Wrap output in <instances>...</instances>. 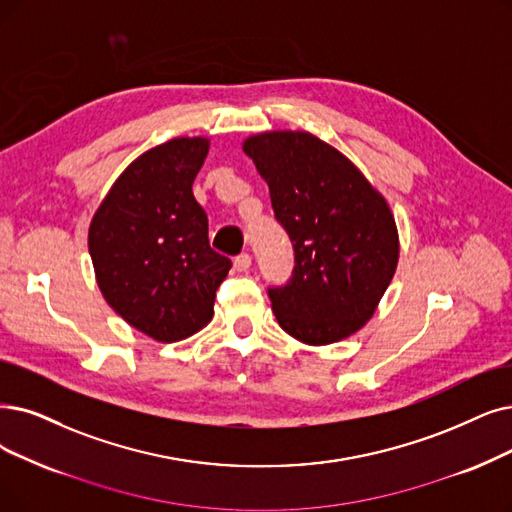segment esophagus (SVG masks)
<instances>
[{
	"label": "esophagus",
	"instance_id": "esophagus-1",
	"mask_svg": "<svg viewBox=\"0 0 512 512\" xmlns=\"http://www.w3.org/2000/svg\"><path fill=\"white\" fill-rule=\"evenodd\" d=\"M233 267L237 273H245L250 267H252V256L250 254H239L235 260H233Z\"/></svg>",
	"mask_w": 512,
	"mask_h": 512
}]
</instances>
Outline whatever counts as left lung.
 Returning a JSON list of instances; mask_svg holds the SVG:
<instances>
[{
	"instance_id": "left-lung-1",
	"label": "left lung",
	"mask_w": 512,
	"mask_h": 512,
	"mask_svg": "<svg viewBox=\"0 0 512 512\" xmlns=\"http://www.w3.org/2000/svg\"><path fill=\"white\" fill-rule=\"evenodd\" d=\"M241 149L269 185L296 252L292 281L269 290L279 325L309 346L353 336L397 271L399 231L386 197L311 132H260Z\"/></svg>"
}]
</instances>
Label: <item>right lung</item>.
I'll list each match as a JSON object with an SVG mask.
<instances>
[{
	"mask_svg": "<svg viewBox=\"0 0 512 512\" xmlns=\"http://www.w3.org/2000/svg\"><path fill=\"white\" fill-rule=\"evenodd\" d=\"M208 136H180L138 155L96 208L88 250L111 309L157 342L185 340L214 317L231 260L210 248L193 180Z\"/></svg>",
	"mask_w": 512,
	"mask_h": 512,
	"instance_id": "add662e5",
	"label": "right lung"
}]
</instances>
